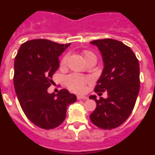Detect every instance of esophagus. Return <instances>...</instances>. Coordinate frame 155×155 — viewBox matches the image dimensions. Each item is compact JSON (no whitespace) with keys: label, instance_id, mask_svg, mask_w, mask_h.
I'll return each instance as SVG.
<instances>
[{"label":"esophagus","instance_id":"obj_1","mask_svg":"<svg viewBox=\"0 0 155 155\" xmlns=\"http://www.w3.org/2000/svg\"><path fill=\"white\" fill-rule=\"evenodd\" d=\"M87 98V97H86V96H83V95H78L77 96V99L78 100H85Z\"/></svg>","mask_w":155,"mask_h":155}]
</instances>
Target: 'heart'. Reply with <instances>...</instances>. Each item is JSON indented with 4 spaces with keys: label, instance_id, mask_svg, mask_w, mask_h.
Here are the masks:
<instances>
[{
    "label": "heart",
    "instance_id": "b5f03b06",
    "mask_svg": "<svg viewBox=\"0 0 155 155\" xmlns=\"http://www.w3.org/2000/svg\"><path fill=\"white\" fill-rule=\"evenodd\" d=\"M84 58H85L86 61L89 60L90 58H95V55L94 53H91V52H86L84 53ZM68 61V55H65L62 58L61 61V65L62 67L66 65ZM91 81V78L87 77V76H84L80 74L73 73L71 75H68L66 76L64 79V84H65L66 87L68 89L75 93H81L84 91L86 84H88Z\"/></svg>",
    "mask_w": 155,
    "mask_h": 155
}]
</instances>
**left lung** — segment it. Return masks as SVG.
<instances>
[{
    "instance_id": "obj_1",
    "label": "left lung",
    "mask_w": 155,
    "mask_h": 155,
    "mask_svg": "<svg viewBox=\"0 0 155 155\" xmlns=\"http://www.w3.org/2000/svg\"><path fill=\"white\" fill-rule=\"evenodd\" d=\"M102 53L104 69L94 87L95 93L107 91V98L91 95L97 107L90 115L94 125L113 129L121 125L134 109L140 91V64L131 48L111 38L91 41Z\"/></svg>"
}]
</instances>
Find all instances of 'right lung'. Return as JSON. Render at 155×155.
<instances>
[{
	"label": "right lung",
	"mask_w": 155,
	"mask_h": 155,
	"mask_svg": "<svg viewBox=\"0 0 155 155\" xmlns=\"http://www.w3.org/2000/svg\"><path fill=\"white\" fill-rule=\"evenodd\" d=\"M70 45L47 39L23 43L14 63V87L23 113L34 124L53 129L62 124L69 104L76 96L66 89L49 94L52 77L59 68V58Z\"/></svg>",
	"instance_id": "obj_1"
}]
</instances>
